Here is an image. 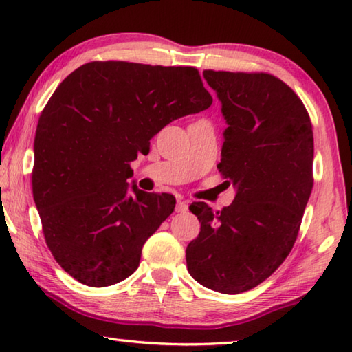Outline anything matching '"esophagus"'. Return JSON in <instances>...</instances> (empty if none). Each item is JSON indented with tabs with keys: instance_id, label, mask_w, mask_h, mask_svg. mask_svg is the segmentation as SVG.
Listing matches in <instances>:
<instances>
[{
	"instance_id": "esophagus-1",
	"label": "esophagus",
	"mask_w": 352,
	"mask_h": 352,
	"mask_svg": "<svg viewBox=\"0 0 352 352\" xmlns=\"http://www.w3.org/2000/svg\"><path fill=\"white\" fill-rule=\"evenodd\" d=\"M188 210V201H177V206H176V212L177 213H184Z\"/></svg>"
}]
</instances>
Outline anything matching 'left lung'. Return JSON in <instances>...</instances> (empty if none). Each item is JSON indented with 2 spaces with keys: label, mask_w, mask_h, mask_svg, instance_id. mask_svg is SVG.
I'll return each mask as SVG.
<instances>
[{
  "label": "left lung",
  "mask_w": 352,
  "mask_h": 352,
  "mask_svg": "<svg viewBox=\"0 0 352 352\" xmlns=\"http://www.w3.org/2000/svg\"><path fill=\"white\" fill-rule=\"evenodd\" d=\"M204 78L227 123L218 168L236 195L217 213L190 206L201 232L187 245V269L212 291L241 294L294 248L312 192V125L303 102L270 74L204 71Z\"/></svg>",
  "instance_id": "1"
}]
</instances>
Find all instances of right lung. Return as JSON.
Instances as JSON below:
<instances>
[{
    "instance_id": "obj_1",
    "label": "right lung",
    "mask_w": 352,
    "mask_h": 352,
    "mask_svg": "<svg viewBox=\"0 0 352 352\" xmlns=\"http://www.w3.org/2000/svg\"><path fill=\"white\" fill-rule=\"evenodd\" d=\"M212 102L190 66L91 61L58 85L36 125L32 192L47 248L72 278L104 287L139 267L176 199L129 187V164Z\"/></svg>"
}]
</instances>
